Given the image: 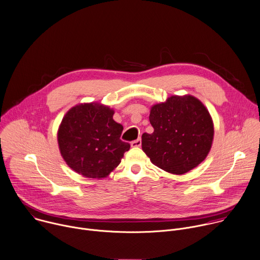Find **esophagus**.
Instances as JSON below:
<instances>
[{
  "instance_id": "1",
  "label": "esophagus",
  "mask_w": 260,
  "mask_h": 260,
  "mask_svg": "<svg viewBox=\"0 0 260 260\" xmlns=\"http://www.w3.org/2000/svg\"><path fill=\"white\" fill-rule=\"evenodd\" d=\"M140 145H141V139H140V138L131 141V146H132V147H139Z\"/></svg>"
}]
</instances>
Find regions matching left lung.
<instances>
[{
	"label": "left lung",
	"instance_id": "left-lung-1",
	"mask_svg": "<svg viewBox=\"0 0 260 260\" xmlns=\"http://www.w3.org/2000/svg\"><path fill=\"white\" fill-rule=\"evenodd\" d=\"M151 134H142V150L157 167L184 174L205 160L214 128L209 112L193 96H171L151 108Z\"/></svg>",
	"mask_w": 260,
	"mask_h": 260
}]
</instances>
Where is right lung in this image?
<instances>
[{"mask_svg": "<svg viewBox=\"0 0 260 260\" xmlns=\"http://www.w3.org/2000/svg\"><path fill=\"white\" fill-rule=\"evenodd\" d=\"M114 111L97 103L71 109L58 130V144L67 164L89 178L107 177L121 162L130 144L121 140L123 126Z\"/></svg>", "mask_w": 260, "mask_h": 260, "instance_id": "obj_1", "label": "right lung"}]
</instances>
